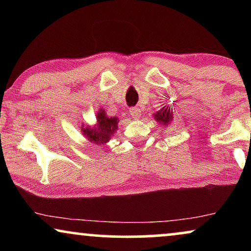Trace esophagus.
I'll return each mask as SVG.
<instances>
[{
  "mask_svg": "<svg viewBox=\"0 0 251 251\" xmlns=\"http://www.w3.org/2000/svg\"><path fill=\"white\" fill-rule=\"evenodd\" d=\"M142 111H140V108L139 107H131L130 108V115L132 116V119H135V120H137V119H139L140 118V115H142V113H140Z\"/></svg>",
  "mask_w": 251,
  "mask_h": 251,
  "instance_id": "1",
  "label": "esophagus"
}]
</instances>
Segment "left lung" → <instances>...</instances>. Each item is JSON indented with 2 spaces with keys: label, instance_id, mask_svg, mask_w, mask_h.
Masks as SVG:
<instances>
[{
  "label": "left lung",
  "instance_id": "left-lung-1",
  "mask_svg": "<svg viewBox=\"0 0 251 251\" xmlns=\"http://www.w3.org/2000/svg\"><path fill=\"white\" fill-rule=\"evenodd\" d=\"M154 119L157 123H160V126H162L163 128L164 126H168L173 122L174 120V112L171 111L170 106H163L160 111L155 112L153 114Z\"/></svg>",
  "mask_w": 251,
  "mask_h": 251
}]
</instances>
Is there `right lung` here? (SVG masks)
I'll use <instances>...</instances> for the list:
<instances>
[{"instance_id":"1","label":"right lung","mask_w":251,"mask_h":251,"mask_svg":"<svg viewBox=\"0 0 251 251\" xmlns=\"http://www.w3.org/2000/svg\"><path fill=\"white\" fill-rule=\"evenodd\" d=\"M96 116H97V123L92 126H82L81 131L91 144L104 146L114 136L120 120L116 116L114 118L107 116L104 108H99Z\"/></svg>"}]
</instances>
